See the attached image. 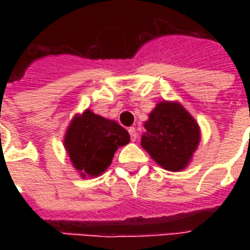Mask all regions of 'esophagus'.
<instances>
[{
    "label": "esophagus",
    "mask_w": 250,
    "mask_h": 250,
    "mask_svg": "<svg viewBox=\"0 0 250 250\" xmlns=\"http://www.w3.org/2000/svg\"><path fill=\"white\" fill-rule=\"evenodd\" d=\"M128 132H129V136H131V140H132V141H136V139H137L136 128H135V127H129V128H128Z\"/></svg>",
    "instance_id": "34e87169"
}]
</instances>
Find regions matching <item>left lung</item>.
I'll return each mask as SVG.
<instances>
[{"mask_svg": "<svg viewBox=\"0 0 250 250\" xmlns=\"http://www.w3.org/2000/svg\"><path fill=\"white\" fill-rule=\"evenodd\" d=\"M141 146L168 171L186 168L200 143V128L178 102H161L145 122Z\"/></svg>", "mask_w": 250, "mask_h": 250, "instance_id": "left-lung-1", "label": "left lung"}]
</instances>
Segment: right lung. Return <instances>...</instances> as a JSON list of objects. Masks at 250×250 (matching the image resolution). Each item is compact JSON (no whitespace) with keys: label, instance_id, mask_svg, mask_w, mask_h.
<instances>
[{"label":"right lung","instance_id":"right-lung-1","mask_svg":"<svg viewBox=\"0 0 250 250\" xmlns=\"http://www.w3.org/2000/svg\"><path fill=\"white\" fill-rule=\"evenodd\" d=\"M128 143L129 135L122 125L90 110L74 118L64 137L72 165L83 178L101 175L111 165L118 146Z\"/></svg>","mask_w":250,"mask_h":250}]
</instances>
